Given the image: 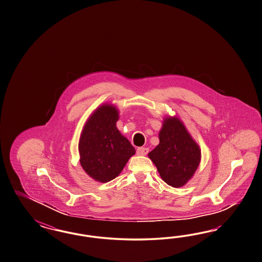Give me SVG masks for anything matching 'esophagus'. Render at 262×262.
I'll use <instances>...</instances> for the list:
<instances>
[{
	"instance_id": "1",
	"label": "esophagus",
	"mask_w": 262,
	"mask_h": 262,
	"mask_svg": "<svg viewBox=\"0 0 262 262\" xmlns=\"http://www.w3.org/2000/svg\"><path fill=\"white\" fill-rule=\"evenodd\" d=\"M148 152H149V149H148V148L139 147V148H137V150H136V154H137L138 156H146Z\"/></svg>"
}]
</instances>
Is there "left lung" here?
I'll use <instances>...</instances> for the list:
<instances>
[{
  "mask_svg": "<svg viewBox=\"0 0 262 262\" xmlns=\"http://www.w3.org/2000/svg\"><path fill=\"white\" fill-rule=\"evenodd\" d=\"M159 136V145L148 156L167 184L182 187L198 168L200 147L178 117L165 118Z\"/></svg>",
  "mask_w": 262,
  "mask_h": 262,
  "instance_id": "8db88e82",
  "label": "left lung"
}]
</instances>
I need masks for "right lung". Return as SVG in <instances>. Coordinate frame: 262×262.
<instances>
[{"instance_id":"right-lung-1","label":"right lung","mask_w":262,"mask_h":262,"mask_svg":"<svg viewBox=\"0 0 262 262\" xmlns=\"http://www.w3.org/2000/svg\"><path fill=\"white\" fill-rule=\"evenodd\" d=\"M118 110L100 105L88 118L79 137V162L88 176L107 183L119 176L135 149L116 127Z\"/></svg>"}]
</instances>
